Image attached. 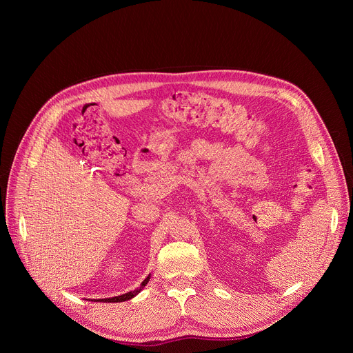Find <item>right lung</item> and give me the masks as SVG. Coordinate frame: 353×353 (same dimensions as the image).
Instances as JSON below:
<instances>
[{"label": "right lung", "mask_w": 353, "mask_h": 353, "mask_svg": "<svg viewBox=\"0 0 353 353\" xmlns=\"http://www.w3.org/2000/svg\"><path fill=\"white\" fill-rule=\"evenodd\" d=\"M149 279H150V275H148L145 279H143V282L141 283V288L139 289H137V290H132V292H128V293H124V294H121V296H116V297H108V299H99V301H109V303H119V301H125V300H130V299H132L134 296H137L141 290H142V288L149 282ZM94 301H97V300H94Z\"/></svg>", "instance_id": "obj_1"}]
</instances>
